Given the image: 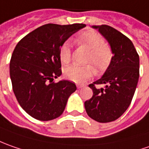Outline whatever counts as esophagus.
<instances>
[{
    "label": "esophagus",
    "instance_id": "obj_1",
    "mask_svg": "<svg viewBox=\"0 0 149 149\" xmlns=\"http://www.w3.org/2000/svg\"><path fill=\"white\" fill-rule=\"evenodd\" d=\"M77 88H78V89H80V88L83 87V86H84V85H83V84H77Z\"/></svg>",
    "mask_w": 149,
    "mask_h": 149
}]
</instances>
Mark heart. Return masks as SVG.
Masks as SVG:
<instances>
[{
  "mask_svg": "<svg viewBox=\"0 0 149 149\" xmlns=\"http://www.w3.org/2000/svg\"><path fill=\"white\" fill-rule=\"evenodd\" d=\"M75 42L79 47H83L90 52L86 58V63L91 65L78 66L71 65L64 70L68 79L76 83H83L89 80L95 73V67L97 72H103L108 69L113 61L114 53L110 45L105 43L104 37L94 30H86L80 33ZM59 59L63 64L67 65L72 60V49L68 43H64L59 49Z\"/></svg>",
  "mask_w": 149,
  "mask_h": 149,
  "instance_id": "b5f03b06",
  "label": "heart"
}]
</instances>
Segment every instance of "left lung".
Returning <instances> with one entry per match:
<instances>
[{"label": "left lung", "instance_id": "8db88e82", "mask_svg": "<svg viewBox=\"0 0 149 149\" xmlns=\"http://www.w3.org/2000/svg\"><path fill=\"white\" fill-rule=\"evenodd\" d=\"M93 28L108 40L114 57L102 77L89 85L93 95L85 108L94 120L107 123L120 118L130 105L139 77V56L130 39L117 29L106 24ZM101 84L104 88L95 87Z\"/></svg>", "mask_w": 149, "mask_h": 149}]
</instances>
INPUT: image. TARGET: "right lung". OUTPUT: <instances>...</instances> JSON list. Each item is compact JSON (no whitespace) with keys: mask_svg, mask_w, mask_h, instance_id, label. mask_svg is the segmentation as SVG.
Segmentation results:
<instances>
[{"mask_svg":"<svg viewBox=\"0 0 149 149\" xmlns=\"http://www.w3.org/2000/svg\"><path fill=\"white\" fill-rule=\"evenodd\" d=\"M85 24L42 25L20 39L10 62L12 88L19 104L33 118L54 120L63 114L77 90L74 82L54 79L62 74L59 49Z\"/></svg>","mask_w":149,"mask_h":149,"instance_id":"right-lung-1","label":"right lung"}]
</instances>
